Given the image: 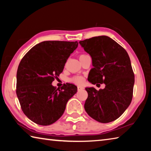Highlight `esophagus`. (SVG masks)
<instances>
[{"instance_id": "1", "label": "esophagus", "mask_w": 151, "mask_h": 151, "mask_svg": "<svg viewBox=\"0 0 151 151\" xmlns=\"http://www.w3.org/2000/svg\"><path fill=\"white\" fill-rule=\"evenodd\" d=\"M83 88H84L83 86H77V89H78V91L82 90V89H83Z\"/></svg>"}]
</instances>
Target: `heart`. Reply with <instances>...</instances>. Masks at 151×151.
<instances>
[{
    "instance_id": "1",
    "label": "heart",
    "mask_w": 151,
    "mask_h": 151,
    "mask_svg": "<svg viewBox=\"0 0 151 151\" xmlns=\"http://www.w3.org/2000/svg\"><path fill=\"white\" fill-rule=\"evenodd\" d=\"M85 55H82L80 56V57ZM70 82L75 83L76 85H81V84H83L85 82V78L82 76H75L70 78Z\"/></svg>"
}]
</instances>
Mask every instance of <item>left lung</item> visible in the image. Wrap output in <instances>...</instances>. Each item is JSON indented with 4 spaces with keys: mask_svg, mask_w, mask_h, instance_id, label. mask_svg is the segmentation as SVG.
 Instances as JSON below:
<instances>
[{
    "mask_svg": "<svg viewBox=\"0 0 151 151\" xmlns=\"http://www.w3.org/2000/svg\"><path fill=\"white\" fill-rule=\"evenodd\" d=\"M79 44L92 58L93 68L88 74L91 83H104V89L86 87L88 98L85 109L102 123L115 121L131 103L134 75L126 50L107 36L81 40Z\"/></svg>",
    "mask_w": 151,
    "mask_h": 151,
    "instance_id": "obj_1",
    "label": "left lung"
}]
</instances>
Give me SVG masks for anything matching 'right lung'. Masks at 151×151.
Returning <instances> with one entry per match:
<instances>
[{"mask_svg": "<svg viewBox=\"0 0 151 151\" xmlns=\"http://www.w3.org/2000/svg\"><path fill=\"white\" fill-rule=\"evenodd\" d=\"M78 45L77 41H43L22 58L17 73V95L24 114L32 122L42 126L54 123L77 92L73 84L56 89L52 83Z\"/></svg>", "mask_w": 151, "mask_h": 151, "instance_id": "1", "label": "right lung"}]
</instances>
